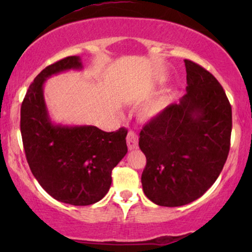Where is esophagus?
Returning a JSON list of instances; mask_svg holds the SVG:
<instances>
[{"label": "esophagus", "mask_w": 252, "mask_h": 252, "mask_svg": "<svg viewBox=\"0 0 252 252\" xmlns=\"http://www.w3.org/2000/svg\"><path fill=\"white\" fill-rule=\"evenodd\" d=\"M127 146H128V149L129 150H133V149H136L137 146H139V137H137V135L134 132H128V134H127Z\"/></svg>", "instance_id": "esophagus-1"}]
</instances>
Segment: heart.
<instances>
[{
    "label": "heart",
    "instance_id": "heart-1",
    "mask_svg": "<svg viewBox=\"0 0 252 252\" xmlns=\"http://www.w3.org/2000/svg\"><path fill=\"white\" fill-rule=\"evenodd\" d=\"M160 109H161V106L159 104H153L151 106H149V108H148V115H149V116L157 115V113L160 111Z\"/></svg>",
    "mask_w": 252,
    "mask_h": 252
}]
</instances>
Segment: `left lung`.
<instances>
[{
    "mask_svg": "<svg viewBox=\"0 0 252 252\" xmlns=\"http://www.w3.org/2000/svg\"><path fill=\"white\" fill-rule=\"evenodd\" d=\"M187 93L143 126L139 146L147 164L144 194L160 206H181L215 184L227 160L232 106L219 81L185 60Z\"/></svg>",
    "mask_w": 252,
    "mask_h": 252,
    "instance_id": "8db88e82",
    "label": "left lung"
}]
</instances>
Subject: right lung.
Here are the masks:
<instances>
[{
  "label": "right lung",
  "mask_w": 252,
  "mask_h": 252,
  "mask_svg": "<svg viewBox=\"0 0 252 252\" xmlns=\"http://www.w3.org/2000/svg\"><path fill=\"white\" fill-rule=\"evenodd\" d=\"M81 70L79 56L65 57L40 72L20 109V132L27 163L37 182L57 201L91 205L111 186L113 167L127 154V129L104 132L95 126L54 125L43 98V84L60 72Z\"/></svg>",
  "instance_id": "add662e5"
}]
</instances>
